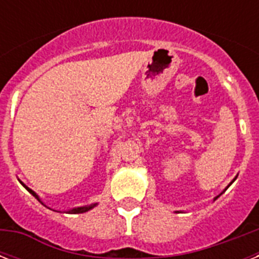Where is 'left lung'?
I'll use <instances>...</instances> for the list:
<instances>
[{"label": "left lung", "instance_id": "obj_1", "mask_svg": "<svg viewBox=\"0 0 259 259\" xmlns=\"http://www.w3.org/2000/svg\"><path fill=\"white\" fill-rule=\"evenodd\" d=\"M234 180H235V179H234ZM234 180H233V181H234ZM233 181H231V183H233ZM231 183H230V184H231ZM222 193H223V192H222ZM215 199H218V196H217V197H215Z\"/></svg>", "mask_w": 259, "mask_h": 259}]
</instances>
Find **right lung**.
<instances>
[{
	"mask_svg": "<svg viewBox=\"0 0 259 259\" xmlns=\"http://www.w3.org/2000/svg\"><path fill=\"white\" fill-rule=\"evenodd\" d=\"M20 183H21V181H20ZM21 184L24 185V187H25V188H26V191H28V192H29V193H32V195H33V196L36 197V199H37L38 201H41V200H40V197H38L37 193L34 192V191H32V189H30V188H28V187H26V185L24 184V183H21ZM95 205H97V203H94V204H90V205H84V207H76V208L70 209V211H68V213H83V212H87V211H90V209H91V208H94Z\"/></svg>",
	"mask_w": 259,
	"mask_h": 259,
	"instance_id": "add662e5",
	"label": "right lung"
}]
</instances>
